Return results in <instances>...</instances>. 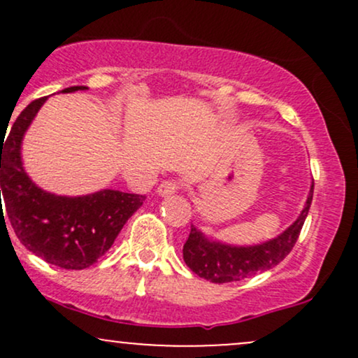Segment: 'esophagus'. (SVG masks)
Here are the masks:
<instances>
[{
  "label": "esophagus",
  "instance_id": "34e87169",
  "mask_svg": "<svg viewBox=\"0 0 358 358\" xmlns=\"http://www.w3.org/2000/svg\"><path fill=\"white\" fill-rule=\"evenodd\" d=\"M178 190V185L173 180H166L158 187V195L159 196H168V195H173V193Z\"/></svg>",
  "mask_w": 358,
  "mask_h": 358
}]
</instances>
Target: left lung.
I'll use <instances>...</instances> for the list:
<instances>
[{"mask_svg": "<svg viewBox=\"0 0 358 358\" xmlns=\"http://www.w3.org/2000/svg\"><path fill=\"white\" fill-rule=\"evenodd\" d=\"M313 180L308 199L298 219L274 239L254 245L225 244L192 225L190 236L183 245V259L196 276L210 282H232L273 269L285 259L296 244L313 200Z\"/></svg>", "mask_w": 358, "mask_h": 358, "instance_id": "8db88e82", "label": "left lung"}]
</instances>
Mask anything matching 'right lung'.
Wrapping results in <instances>:
<instances>
[{
	"mask_svg": "<svg viewBox=\"0 0 358 358\" xmlns=\"http://www.w3.org/2000/svg\"><path fill=\"white\" fill-rule=\"evenodd\" d=\"M73 85L62 92L85 90ZM48 97H40L22 110L10 134H0V217L10 220L20 242L35 256L62 269H85L96 264L117 234L145 202V195L104 190L67 196L43 190L27 175L22 141ZM6 224V222H5Z\"/></svg>",
	"mask_w": 358,
	"mask_h": 358,
	"instance_id": "add662e5",
	"label": "right lung"
}]
</instances>
